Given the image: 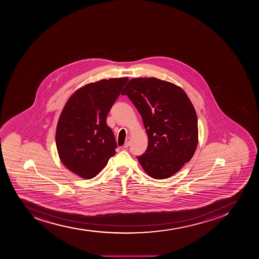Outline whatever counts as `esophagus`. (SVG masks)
<instances>
[{
    "label": "esophagus",
    "mask_w": 259,
    "mask_h": 259,
    "mask_svg": "<svg viewBox=\"0 0 259 259\" xmlns=\"http://www.w3.org/2000/svg\"><path fill=\"white\" fill-rule=\"evenodd\" d=\"M129 144H130V138H126L125 144H124L123 148H127L129 147Z\"/></svg>",
    "instance_id": "esophagus-1"
}]
</instances>
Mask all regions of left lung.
Returning a JSON list of instances; mask_svg holds the SVG:
<instances>
[{
	"label": "left lung",
	"instance_id": "obj_1",
	"mask_svg": "<svg viewBox=\"0 0 259 259\" xmlns=\"http://www.w3.org/2000/svg\"><path fill=\"white\" fill-rule=\"evenodd\" d=\"M122 95L142 116L148 136L147 151L137 156L150 177L163 180L191 160L198 144V120L187 94L177 85L156 78L129 80Z\"/></svg>",
	"mask_w": 259,
	"mask_h": 259
}]
</instances>
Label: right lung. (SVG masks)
Segmentation results:
<instances>
[{
	"mask_svg": "<svg viewBox=\"0 0 259 259\" xmlns=\"http://www.w3.org/2000/svg\"><path fill=\"white\" fill-rule=\"evenodd\" d=\"M127 78L102 79L80 88L64 106L55 142L60 160L83 179L96 177L116 154L117 143L106 119Z\"/></svg>",
	"mask_w": 259,
	"mask_h": 259,
	"instance_id": "1",
	"label": "right lung"
}]
</instances>
